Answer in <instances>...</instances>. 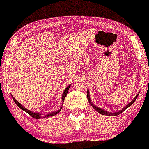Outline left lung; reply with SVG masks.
I'll use <instances>...</instances> for the list:
<instances>
[{
  "mask_svg": "<svg viewBox=\"0 0 149 149\" xmlns=\"http://www.w3.org/2000/svg\"><path fill=\"white\" fill-rule=\"evenodd\" d=\"M137 96H138V95H137L136 96V97H135V98H134V99L132 100V101H131V102H130V103L128 104L127 105V106H126V107H124V108L122 109V110H120V111H119V112H116V113H109V112H107V111H105V110H102V109L99 108V107H98L95 106V105H93V104L91 103V101H90V98H89V91L87 90V99H88V101H89V102H90L91 105H92V106L93 107V108H94L95 110H96V111H98V113H99L100 114H102V115H106V116H118V115H119V114H120V113H122V112L124 111V110H125L126 109H127V107H130V106H131V105H132L133 104H134V101H136V98H137Z\"/></svg>",
  "mask_w": 149,
  "mask_h": 149,
  "instance_id": "left-lung-1",
  "label": "left lung"
}]
</instances>
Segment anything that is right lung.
I'll return each mask as SVG.
<instances>
[{
	"label": "right lung",
	"instance_id": "right-lung-1",
	"mask_svg": "<svg viewBox=\"0 0 149 149\" xmlns=\"http://www.w3.org/2000/svg\"><path fill=\"white\" fill-rule=\"evenodd\" d=\"M69 87H70V85L67 86V87L65 88V90H64V92H63V96H62V99H63V101H64V99H65V96H66L67 93H68V89H69ZM12 97H13V96H12ZM13 100H14V101H15V104H16L18 105V106L19 107H20V108L22 109V110H24V111H25V112H27V113L29 114V115H30L32 117L35 118V119H39V118H40V117H41L40 116V115H41L40 113H33V112L30 111V110H29L26 109L25 107H24L22 106V105L21 104L19 103V102H18V101H17V100H15V98H13ZM60 111V110H57V111H56V112H54V113H52L48 114V115L46 116H54V115H56V114L58 113Z\"/></svg>",
	"mask_w": 149,
	"mask_h": 149
}]
</instances>
